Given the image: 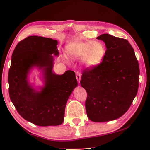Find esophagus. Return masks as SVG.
<instances>
[{
	"mask_svg": "<svg viewBox=\"0 0 150 150\" xmlns=\"http://www.w3.org/2000/svg\"><path fill=\"white\" fill-rule=\"evenodd\" d=\"M76 79H77V80L78 81V83H79L80 82V80L81 79V73L80 72H77L76 73Z\"/></svg>",
	"mask_w": 150,
	"mask_h": 150,
	"instance_id": "1",
	"label": "esophagus"
}]
</instances>
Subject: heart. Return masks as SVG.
<instances>
[{
	"instance_id": "heart-1",
	"label": "heart",
	"mask_w": 150,
	"mask_h": 150,
	"mask_svg": "<svg viewBox=\"0 0 150 150\" xmlns=\"http://www.w3.org/2000/svg\"><path fill=\"white\" fill-rule=\"evenodd\" d=\"M68 56L81 59L87 69H94L101 64L105 56L106 50L103 43L98 41H82L75 40L66 45Z\"/></svg>"
}]
</instances>
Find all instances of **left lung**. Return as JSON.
Masks as SVG:
<instances>
[{"label": "left lung", "mask_w": 150, "mask_h": 150, "mask_svg": "<svg viewBox=\"0 0 150 150\" xmlns=\"http://www.w3.org/2000/svg\"><path fill=\"white\" fill-rule=\"evenodd\" d=\"M96 39L105 44V58L98 67L85 70L80 84L87 93L88 118L103 122L116 120L130 108L138 93L139 69L128 40L108 34Z\"/></svg>", "instance_id": "1"}]
</instances>
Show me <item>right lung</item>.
I'll list each match as a JSON object with an SVG mask.
<instances>
[{"mask_svg": "<svg viewBox=\"0 0 150 150\" xmlns=\"http://www.w3.org/2000/svg\"><path fill=\"white\" fill-rule=\"evenodd\" d=\"M57 44L52 38L28 36L17 44L12 55L8 77L10 98L19 115L37 126L62 124L66 103L78 85L73 71L57 75L53 70L54 56L59 55ZM34 69L40 72L42 86L29 81Z\"/></svg>", "mask_w": 150, "mask_h": 150, "instance_id": "obj_1", "label": "right lung"}]
</instances>
